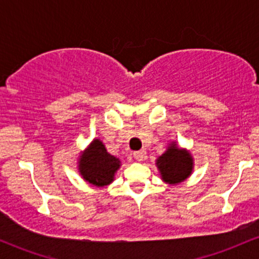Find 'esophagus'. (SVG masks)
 I'll return each instance as SVG.
<instances>
[{
	"label": "esophagus",
	"mask_w": 259,
	"mask_h": 259,
	"mask_svg": "<svg viewBox=\"0 0 259 259\" xmlns=\"http://www.w3.org/2000/svg\"><path fill=\"white\" fill-rule=\"evenodd\" d=\"M134 158H135L136 160H139V162H141V160H144L145 158V153L142 152V151H136V152L133 153Z\"/></svg>",
	"instance_id": "obj_1"
}]
</instances>
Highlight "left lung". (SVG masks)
<instances>
[{
	"label": "left lung",
	"mask_w": 259,
	"mask_h": 259,
	"mask_svg": "<svg viewBox=\"0 0 259 259\" xmlns=\"http://www.w3.org/2000/svg\"><path fill=\"white\" fill-rule=\"evenodd\" d=\"M162 179L168 184H178L185 180L192 171V157L191 154L184 150H179L171 145L157 159Z\"/></svg>",
	"instance_id": "left-lung-1"
}]
</instances>
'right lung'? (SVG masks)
<instances>
[{
  "instance_id": "add662e5",
  "label": "right lung",
  "mask_w": 259,
  "mask_h": 259,
  "mask_svg": "<svg viewBox=\"0 0 259 259\" xmlns=\"http://www.w3.org/2000/svg\"><path fill=\"white\" fill-rule=\"evenodd\" d=\"M120 167V160L107 152L100 140H94L90 147L81 154L79 162L80 174L86 181L96 186L108 185Z\"/></svg>"
}]
</instances>
